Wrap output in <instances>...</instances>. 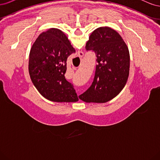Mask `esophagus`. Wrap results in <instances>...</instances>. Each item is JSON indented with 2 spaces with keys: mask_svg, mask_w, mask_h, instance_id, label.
<instances>
[{
  "mask_svg": "<svg viewBox=\"0 0 160 160\" xmlns=\"http://www.w3.org/2000/svg\"><path fill=\"white\" fill-rule=\"evenodd\" d=\"M78 55H79V57H83L84 54H83V52H81V51H79V52H78Z\"/></svg>",
  "mask_w": 160,
  "mask_h": 160,
  "instance_id": "34e87169",
  "label": "esophagus"
}]
</instances>
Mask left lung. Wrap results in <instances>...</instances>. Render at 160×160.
I'll return each instance as SVG.
<instances>
[{
  "label": "left lung",
  "instance_id": "left-lung-1",
  "mask_svg": "<svg viewBox=\"0 0 160 160\" xmlns=\"http://www.w3.org/2000/svg\"><path fill=\"white\" fill-rule=\"evenodd\" d=\"M85 48L95 52L98 65L93 83L79 98L86 103H106L115 98L128 81L130 67L128 47L117 31L105 27L93 31Z\"/></svg>",
  "mask_w": 160,
  "mask_h": 160
}]
</instances>
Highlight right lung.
Masks as SVG:
<instances>
[{
    "label": "right lung",
    "instance_id": "add662e5",
    "mask_svg": "<svg viewBox=\"0 0 160 160\" xmlns=\"http://www.w3.org/2000/svg\"><path fill=\"white\" fill-rule=\"evenodd\" d=\"M75 50L65 34L52 28L40 34L31 47L28 72L34 86L47 99L76 102L78 97L65 77L67 59Z\"/></svg>",
    "mask_w": 160,
    "mask_h": 160
}]
</instances>
